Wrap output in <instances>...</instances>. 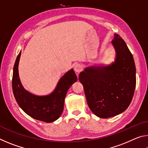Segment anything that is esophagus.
I'll list each match as a JSON object with an SVG mask.
<instances>
[{"label":"esophagus","instance_id":"esophagus-1","mask_svg":"<svg viewBox=\"0 0 148 148\" xmlns=\"http://www.w3.org/2000/svg\"><path fill=\"white\" fill-rule=\"evenodd\" d=\"M74 71L76 72L77 74H79L80 72L82 71V66L81 64H77L74 66Z\"/></svg>","mask_w":148,"mask_h":148}]
</instances>
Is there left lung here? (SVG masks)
<instances>
[{
    "instance_id": "1",
    "label": "left lung",
    "mask_w": 148,
    "mask_h": 148,
    "mask_svg": "<svg viewBox=\"0 0 148 148\" xmlns=\"http://www.w3.org/2000/svg\"><path fill=\"white\" fill-rule=\"evenodd\" d=\"M115 61L86 67L80 72L87 104L92 113L108 118L123 112L131 104L136 87V66L126 43L114 34Z\"/></svg>"
}]
</instances>
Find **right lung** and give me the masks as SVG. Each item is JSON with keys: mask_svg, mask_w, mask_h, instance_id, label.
Masks as SVG:
<instances>
[{"mask_svg": "<svg viewBox=\"0 0 148 148\" xmlns=\"http://www.w3.org/2000/svg\"><path fill=\"white\" fill-rule=\"evenodd\" d=\"M21 51L15 62L12 89L15 99L19 107L32 118L51 123L61 116L64 108V99L69 89L77 81V76L73 69L66 72L57 84L51 93L47 95H36L24 88L19 76L18 66Z\"/></svg>", "mask_w": 148, "mask_h": 148, "instance_id": "1", "label": "right lung"}]
</instances>
